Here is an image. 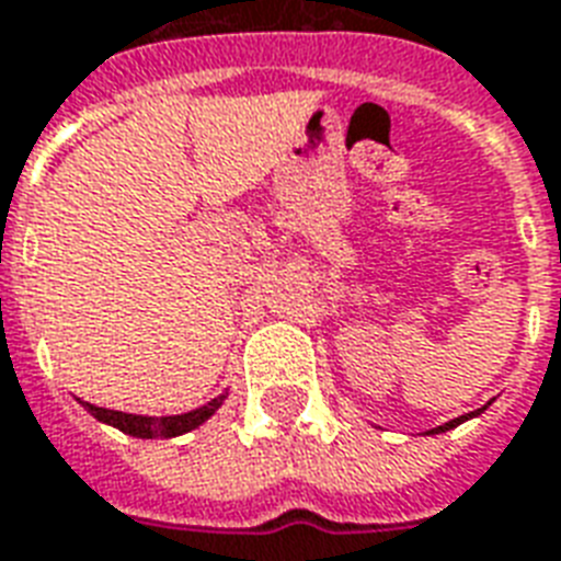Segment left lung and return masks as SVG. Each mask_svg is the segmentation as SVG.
Masks as SVG:
<instances>
[{
    "instance_id": "8db88e82",
    "label": "left lung",
    "mask_w": 561,
    "mask_h": 561,
    "mask_svg": "<svg viewBox=\"0 0 561 561\" xmlns=\"http://www.w3.org/2000/svg\"><path fill=\"white\" fill-rule=\"evenodd\" d=\"M485 407H489V403H485ZM485 407H480V410H474V412H466V415H459V419L447 421V424H438V427L427 430V436H433V433H447V430L459 427V424H462V421H468V419H474V415H480V412H483Z\"/></svg>"
}]
</instances>
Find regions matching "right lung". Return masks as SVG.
Masks as SVG:
<instances>
[{"label": "right lung", "mask_w": 561, "mask_h": 561, "mask_svg": "<svg viewBox=\"0 0 561 561\" xmlns=\"http://www.w3.org/2000/svg\"><path fill=\"white\" fill-rule=\"evenodd\" d=\"M228 392H221L219 398H213L198 410L181 412V415H134V412H119V410H104V407H95V403H87L78 398V403L84 407L95 421H102V424H111V427L123 430L128 436L134 438H175L184 436L190 430L202 427L204 421L216 415L221 403H225Z\"/></svg>", "instance_id": "add662e5"}]
</instances>
